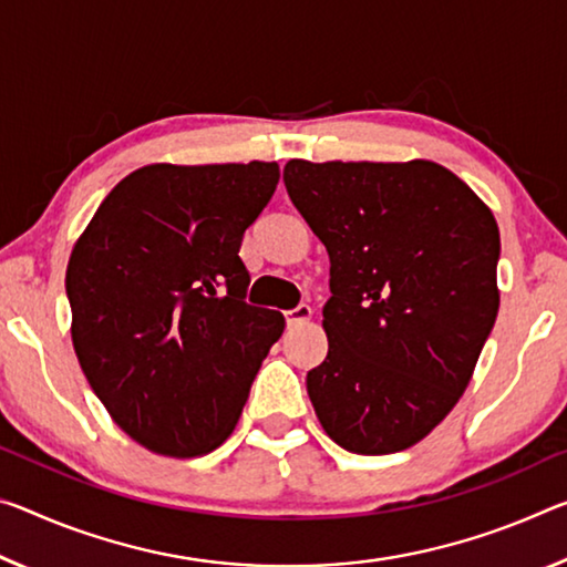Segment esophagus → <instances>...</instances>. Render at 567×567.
Returning a JSON list of instances; mask_svg holds the SVG:
<instances>
[{
    "label": "esophagus",
    "instance_id": "obj_1",
    "mask_svg": "<svg viewBox=\"0 0 567 567\" xmlns=\"http://www.w3.org/2000/svg\"><path fill=\"white\" fill-rule=\"evenodd\" d=\"M285 316H287V326H290V328H300V326H305V322H308L310 318H312V308H310V305H298V308H295V310H287L285 312Z\"/></svg>",
    "mask_w": 567,
    "mask_h": 567
}]
</instances>
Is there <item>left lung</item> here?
<instances>
[{"label":"left lung","instance_id":"obj_1","mask_svg":"<svg viewBox=\"0 0 567 567\" xmlns=\"http://www.w3.org/2000/svg\"><path fill=\"white\" fill-rule=\"evenodd\" d=\"M285 186L330 255V348L308 373L320 424L346 452H403L456 406L497 320L494 214L426 158H292Z\"/></svg>","mask_w":567,"mask_h":567}]
</instances>
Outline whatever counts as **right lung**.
I'll list each match as a JSON object with an SVG mask.
<instances>
[{"mask_svg":"<svg viewBox=\"0 0 567 567\" xmlns=\"http://www.w3.org/2000/svg\"><path fill=\"white\" fill-rule=\"evenodd\" d=\"M280 166L151 164L105 196L68 262L70 336L90 389L148 452L192 460L227 442L285 330L245 302V229Z\"/></svg>","mask_w":567,"mask_h":567,"instance_id":"add662e5","label":"right lung"}]
</instances>
